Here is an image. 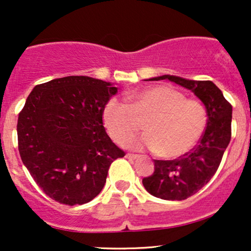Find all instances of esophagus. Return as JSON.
<instances>
[{
    "mask_svg": "<svg viewBox=\"0 0 251 251\" xmlns=\"http://www.w3.org/2000/svg\"><path fill=\"white\" fill-rule=\"evenodd\" d=\"M126 158H128V159H137V158H139V155L134 153H127L126 154Z\"/></svg>",
    "mask_w": 251,
    "mask_h": 251,
    "instance_id": "34e87169",
    "label": "esophagus"
}]
</instances>
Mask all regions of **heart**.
Wrapping results in <instances>:
<instances>
[{"instance_id":"obj_1","label":"heart","mask_w":251,"mask_h":251,"mask_svg":"<svg viewBox=\"0 0 251 251\" xmlns=\"http://www.w3.org/2000/svg\"><path fill=\"white\" fill-rule=\"evenodd\" d=\"M102 122L109 137L119 144L131 139L144 123L148 133L127 145L148 148L172 159L188 153L200 142L208 113L198 100L186 99L170 86L157 85L131 94L127 102L111 98L103 107Z\"/></svg>"}]
</instances>
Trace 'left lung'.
Here are the masks:
<instances>
[{"instance_id":"obj_1","label":"left lung","mask_w":251,"mask_h":251,"mask_svg":"<svg viewBox=\"0 0 251 251\" xmlns=\"http://www.w3.org/2000/svg\"><path fill=\"white\" fill-rule=\"evenodd\" d=\"M176 82L190 89L208 113L205 132L191 151L178 159L154 160V172L143 179L149 194L166 201H183L198 192L214 177L231 138L232 106L212 81H196L175 75L150 80Z\"/></svg>"}]
</instances>
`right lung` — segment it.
I'll return each mask as SVG.
<instances>
[{"mask_svg":"<svg viewBox=\"0 0 251 251\" xmlns=\"http://www.w3.org/2000/svg\"><path fill=\"white\" fill-rule=\"evenodd\" d=\"M118 92L89 76H66L36 85L17 119L22 163L51 200L88 203L100 194L111 164L125 152L111 140L102 111Z\"/></svg>","mask_w":251,"mask_h":251,"instance_id":"add662e5","label":"right lung"}]
</instances>
